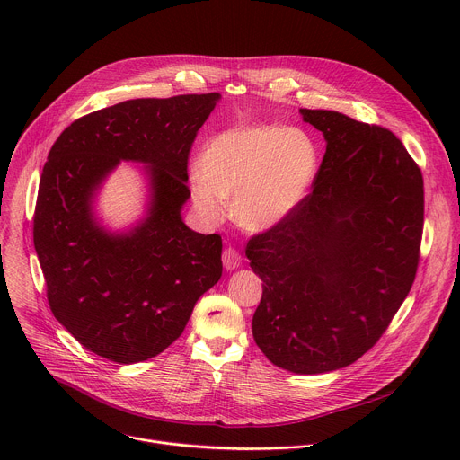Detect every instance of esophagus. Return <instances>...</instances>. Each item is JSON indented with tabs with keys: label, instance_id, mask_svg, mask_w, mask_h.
Wrapping results in <instances>:
<instances>
[{
	"label": "esophagus",
	"instance_id": "1",
	"mask_svg": "<svg viewBox=\"0 0 460 460\" xmlns=\"http://www.w3.org/2000/svg\"><path fill=\"white\" fill-rule=\"evenodd\" d=\"M222 260H224V268H226L227 271H234V270L240 268V264H242L240 252H238L236 249H233V247H227V249L224 251Z\"/></svg>",
	"mask_w": 460,
	"mask_h": 460
}]
</instances>
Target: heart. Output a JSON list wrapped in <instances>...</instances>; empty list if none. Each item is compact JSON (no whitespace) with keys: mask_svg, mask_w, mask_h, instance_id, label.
I'll return each mask as SVG.
<instances>
[{"mask_svg":"<svg viewBox=\"0 0 460 460\" xmlns=\"http://www.w3.org/2000/svg\"><path fill=\"white\" fill-rule=\"evenodd\" d=\"M318 169V151L296 127H240L213 137L190 176L199 213L215 220L224 199L245 231L264 233L284 222L307 196Z\"/></svg>","mask_w":460,"mask_h":460,"instance_id":"1","label":"heart"}]
</instances>
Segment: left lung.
<instances>
[{
  "instance_id": "1",
  "label": "left lung",
  "mask_w": 460,
  "mask_h": 460,
  "mask_svg": "<svg viewBox=\"0 0 460 460\" xmlns=\"http://www.w3.org/2000/svg\"><path fill=\"white\" fill-rule=\"evenodd\" d=\"M325 155L313 192L247 243L261 279L252 337L275 366L320 375L358 360L382 337L415 280L424 183L387 128L300 109Z\"/></svg>"
}]
</instances>
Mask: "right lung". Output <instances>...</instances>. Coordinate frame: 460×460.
<instances>
[{
	"label": "right lung",
	"mask_w": 460,
	"mask_h": 460,
	"mask_svg": "<svg viewBox=\"0 0 460 460\" xmlns=\"http://www.w3.org/2000/svg\"><path fill=\"white\" fill-rule=\"evenodd\" d=\"M218 93L137 98L63 130L41 172L34 247L56 320L85 349L137 364L167 349L222 277V238L185 226L187 156ZM140 163L146 213L114 232L97 194L121 162Z\"/></svg>",
	"instance_id": "obj_1"
}]
</instances>
